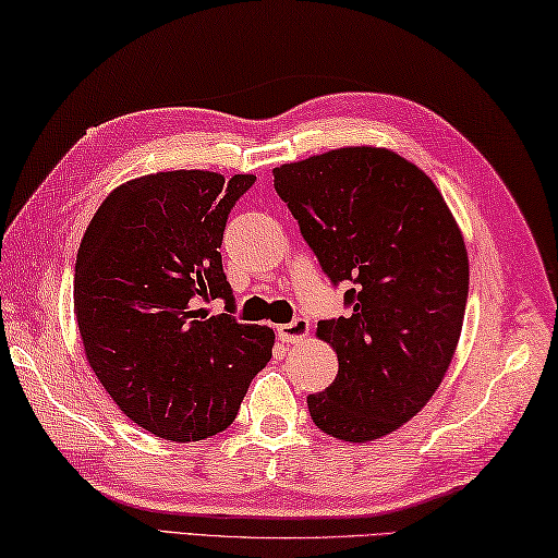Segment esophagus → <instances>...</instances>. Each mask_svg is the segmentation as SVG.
<instances>
[{
  "label": "esophagus",
  "mask_w": 558,
  "mask_h": 558,
  "mask_svg": "<svg viewBox=\"0 0 558 558\" xmlns=\"http://www.w3.org/2000/svg\"><path fill=\"white\" fill-rule=\"evenodd\" d=\"M279 340L283 342H299L308 335V320L306 318H293L291 323H283L277 328Z\"/></svg>",
  "instance_id": "1"
}]
</instances>
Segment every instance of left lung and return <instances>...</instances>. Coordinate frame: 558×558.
I'll return each mask as SVG.
<instances>
[{"label": "left lung", "instance_id": "obj_1", "mask_svg": "<svg viewBox=\"0 0 558 558\" xmlns=\"http://www.w3.org/2000/svg\"><path fill=\"white\" fill-rule=\"evenodd\" d=\"M275 189L350 313L318 323L338 376L308 396L313 423L369 442L433 398L454 356L469 296L464 238L442 194L405 157L340 148L275 167Z\"/></svg>", "mask_w": 558, "mask_h": 558}]
</instances>
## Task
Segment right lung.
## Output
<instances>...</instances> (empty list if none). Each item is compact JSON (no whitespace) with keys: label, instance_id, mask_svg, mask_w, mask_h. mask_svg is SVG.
Returning <instances> with one entry per match:
<instances>
[{"label":"right lung","instance_id":"obj_1","mask_svg":"<svg viewBox=\"0 0 558 558\" xmlns=\"http://www.w3.org/2000/svg\"><path fill=\"white\" fill-rule=\"evenodd\" d=\"M255 174L174 170L104 198L75 262L84 354L135 425L172 442L226 429L271 360L275 332L238 323L220 243ZM227 301L208 316L204 302Z\"/></svg>","mask_w":558,"mask_h":558}]
</instances>
